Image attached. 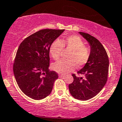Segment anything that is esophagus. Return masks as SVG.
Masks as SVG:
<instances>
[{"label":"esophagus","instance_id":"esophagus-1","mask_svg":"<svg viewBox=\"0 0 122 122\" xmlns=\"http://www.w3.org/2000/svg\"><path fill=\"white\" fill-rule=\"evenodd\" d=\"M58 76H59V77H60V78H61V77H64V75H62V74H61V73H59L58 74Z\"/></svg>","mask_w":122,"mask_h":122}]
</instances>
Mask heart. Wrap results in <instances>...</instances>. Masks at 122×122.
<instances>
[{"label":"heart","instance_id":"b5f03b06","mask_svg":"<svg viewBox=\"0 0 122 122\" xmlns=\"http://www.w3.org/2000/svg\"><path fill=\"white\" fill-rule=\"evenodd\" d=\"M83 40L78 35H70L62 41L55 40L51 44L49 53L53 59H59L63 47L71 50L68 55V60H61L52 64L54 71L65 74L72 71L76 67H81L88 62L90 56V50L85 46Z\"/></svg>","mask_w":122,"mask_h":122}]
</instances>
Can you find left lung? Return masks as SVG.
Instances as JSON below:
<instances>
[{
    "mask_svg": "<svg viewBox=\"0 0 122 122\" xmlns=\"http://www.w3.org/2000/svg\"><path fill=\"white\" fill-rule=\"evenodd\" d=\"M90 46L88 62L78 71L84 78L73 74V82L69 84L70 94L74 98L87 101L93 98L102 90L107 81L109 68L108 56L101 42L90 34L79 32Z\"/></svg>",
    "mask_w": 122,
    "mask_h": 122,
    "instance_id": "left-lung-1",
    "label": "left lung"
}]
</instances>
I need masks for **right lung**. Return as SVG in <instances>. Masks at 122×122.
<instances>
[{
  "instance_id": "right-lung-1",
  "label": "right lung",
  "mask_w": 122,
  "mask_h": 122,
  "mask_svg": "<svg viewBox=\"0 0 122 122\" xmlns=\"http://www.w3.org/2000/svg\"><path fill=\"white\" fill-rule=\"evenodd\" d=\"M64 29H45L25 38L19 46L13 66L15 78L19 88L35 100L51 94L54 82L58 78L50 71L49 47Z\"/></svg>"
}]
</instances>
